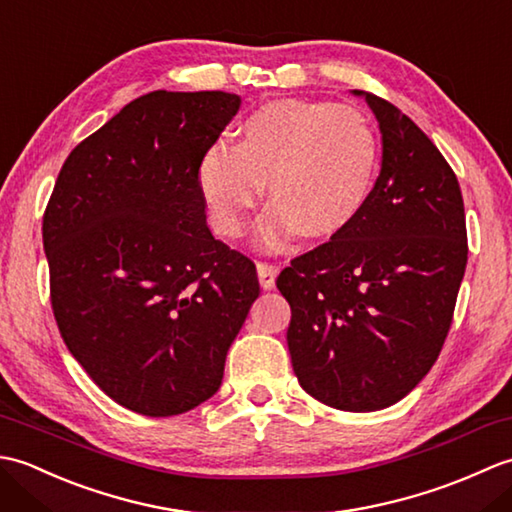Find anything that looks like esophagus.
Segmentation results:
<instances>
[{
    "label": "esophagus",
    "mask_w": 512,
    "mask_h": 512,
    "mask_svg": "<svg viewBox=\"0 0 512 512\" xmlns=\"http://www.w3.org/2000/svg\"><path fill=\"white\" fill-rule=\"evenodd\" d=\"M279 275V266L270 264V262H259L257 264V277L259 284H262L264 290H273L275 288V279Z\"/></svg>",
    "instance_id": "esophagus-1"
}]
</instances>
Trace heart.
I'll return each instance as SVG.
<instances>
[{
    "label": "heart",
    "instance_id": "1",
    "mask_svg": "<svg viewBox=\"0 0 512 512\" xmlns=\"http://www.w3.org/2000/svg\"><path fill=\"white\" fill-rule=\"evenodd\" d=\"M378 167L376 129L354 107L281 99L248 114L233 147L206 151L198 182L213 231L226 239L244 233L266 182L273 206L259 239L277 248L292 233L323 242L352 226L372 198Z\"/></svg>",
    "mask_w": 512,
    "mask_h": 512
}]
</instances>
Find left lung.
<instances>
[{"label":"left lung","mask_w":512,"mask_h":512,"mask_svg":"<svg viewBox=\"0 0 512 512\" xmlns=\"http://www.w3.org/2000/svg\"><path fill=\"white\" fill-rule=\"evenodd\" d=\"M365 96L383 134L372 198L343 233L277 277L292 310L288 350L299 385L341 411H376L427 376L447 339L464 277L458 178L396 105Z\"/></svg>","instance_id":"8db88e82"}]
</instances>
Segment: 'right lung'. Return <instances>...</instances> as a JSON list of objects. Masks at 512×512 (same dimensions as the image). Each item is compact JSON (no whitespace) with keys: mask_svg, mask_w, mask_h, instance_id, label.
<instances>
[{"mask_svg":"<svg viewBox=\"0 0 512 512\" xmlns=\"http://www.w3.org/2000/svg\"><path fill=\"white\" fill-rule=\"evenodd\" d=\"M239 105L228 92L140 96L72 149L43 213L63 341L143 416H178L220 389L259 297L255 264L206 226L198 182Z\"/></svg>","mask_w":512,"mask_h":512,"instance_id":"obj_1","label":"right lung"}]
</instances>
